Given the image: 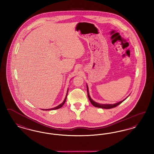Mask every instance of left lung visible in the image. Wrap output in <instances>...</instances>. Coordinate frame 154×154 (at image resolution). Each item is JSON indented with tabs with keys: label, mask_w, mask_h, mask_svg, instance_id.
Listing matches in <instances>:
<instances>
[{
	"label": "left lung",
	"mask_w": 154,
	"mask_h": 154,
	"mask_svg": "<svg viewBox=\"0 0 154 154\" xmlns=\"http://www.w3.org/2000/svg\"><path fill=\"white\" fill-rule=\"evenodd\" d=\"M87 88L88 99H89V101L92 103V104L94 106L96 107H99V108H102V109H112V108H114V107H117L119 104H120L121 103L123 102L126 99H126H125L124 100H122V101H121V102L117 103H116V104H103L97 103L94 102V101L91 99V97H90L89 94V91H88V85H87Z\"/></svg>",
	"instance_id": "8db88e82"
}]
</instances>
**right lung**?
Here are the masks:
<instances>
[{"label":"right lung","instance_id":"1","mask_svg":"<svg viewBox=\"0 0 154 154\" xmlns=\"http://www.w3.org/2000/svg\"><path fill=\"white\" fill-rule=\"evenodd\" d=\"M67 93H68V90H67V94H66V97H65V100H64V101L61 104H60L59 106H57L56 107H54V108H53V109H43V110H57V109H60V108H61L62 106H63V105L65 104V103L66 102V98H67Z\"/></svg>","mask_w":154,"mask_h":154}]
</instances>
